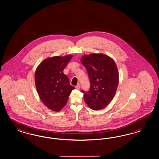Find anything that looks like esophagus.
Here are the masks:
<instances>
[{"instance_id":"34e87169","label":"esophagus","mask_w":159,"mask_h":159,"mask_svg":"<svg viewBox=\"0 0 159 159\" xmlns=\"http://www.w3.org/2000/svg\"><path fill=\"white\" fill-rule=\"evenodd\" d=\"M75 88L77 89H80V85L78 84H77V85L75 86Z\"/></svg>"}]
</instances>
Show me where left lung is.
I'll use <instances>...</instances> for the list:
<instances>
[{
    "instance_id": "left-lung-1",
    "label": "left lung",
    "mask_w": 159,
    "mask_h": 159,
    "mask_svg": "<svg viewBox=\"0 0 159 159\" xmlns=\"http://www.w3.org/2000/svg\"><path fill=\"white\" fill-rule=\"evenodd\" d=\"M90 81L88 92L82 91L87 106L93 110L103 109L111 101L116 93L119 75L114 61L102 53L84 55L81 59Z\"/></svg>"
}]
</instances>
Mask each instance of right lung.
I'll return each mask as SVG.
<instances>
[{"label": "right lung", "instance_id": "1", "mask_svg": "<svg viewBox=\"0 0 159 159\" xmlns=\"http://www.w3.org/2000/svg\"><path fill=\"white\" fill-rule=\"evenodd\" d=\"M72 55L48 58L38 65L35 71L36 88L44 105L53 111H61L75 88L63 73Z\"/></svg>", "mask_w": 159, "mask_h": 159}]
</instances>
